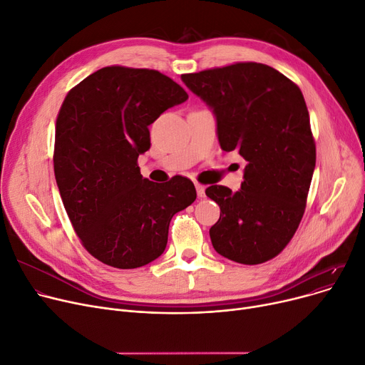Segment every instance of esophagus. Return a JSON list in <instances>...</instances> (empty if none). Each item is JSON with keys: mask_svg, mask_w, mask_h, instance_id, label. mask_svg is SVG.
Wrapping results in <instances>:
<instances>
[{"mask_svg": "<svg viewBox=\"0 0 365 365\" xmlns=\"http://www.w3.org/2000/svg\"><path fill=\"white\" fill-rule=\"evenodd\" d=\"M195 187H197V194L200 198H204L205 197V186L201 185V183H195Z\"/></svg>", "mask_w": 365, "mask_h": 365, "instance_id": "obj_1", "label": "esophagus"}]
</instances>
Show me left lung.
<instances>
[{
    "label": "left lung",
    "instance_id": "left-lung-1",
    "mask_svg": "<svg viewBox=\"0 0 365 365\" xmlns=\"http://www.w3.org/2000/svg\"><path fill=\"white\" fill-rule=\"evenodd\" d=\"M182 81L213 109L220 148L247 161L237 192L222 185L205 189L220 207L210 227L215 250L242 264L274 259L300 225L317 161L300 88L256 62L185 73Z\"/></svg>",
    "mask_w": 365,
    "mask_h": 365
}]
</instances>
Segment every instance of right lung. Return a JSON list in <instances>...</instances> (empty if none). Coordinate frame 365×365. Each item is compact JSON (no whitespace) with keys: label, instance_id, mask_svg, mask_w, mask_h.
Returning a JSON list of instances; mask_svg holds the SVG:
<instances>
[{"label":"right lung","instance_id":"right-lung-1","mask_svg":"<svg viewBox=\"0 0 365 365\" xmlns=\"http://www.w3.org/2000/svg\"><path fill=\"white\" fill-rule=\"evenodd\" d=\"M187 93L155 69L106 66L69 90L56 120L54 176L86 250L102 263L134 269L160 257L171 217L197 198L194 183L140 175L149 125Z\"/></svg>","mask_w":365,"mask_h":365}]
</instances>
